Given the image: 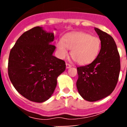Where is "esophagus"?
I'll list each match as a JSON object with an SVG mask.
<instances>
[{"label": "esophagus", "mask_w": 127, "mask_h": 127, "mask_svg": "<svg viewBox=\"0 0 127 127\" xmlns=\"http://www.w3.org/2000/svg\"><path fill=\"white\" fill-rule=\"evenodd\" d=\"M65 65H66V68H70L71 67H72V65L70 64H68V63H66V64H65Z\"/></svg>", "instance_id": "esophagus-1"}]
</instances>
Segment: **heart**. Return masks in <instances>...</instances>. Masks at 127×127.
I'll return each mask as SVG.
<instances>
[{
	"label": "heart",
	"mask_w": 127,
	"mask_h": 127,
	"mask_svg": "<svg viewBox=\"0 0 127 127\" xmlns=\"http://www.w3.org/2000/svg\"><path fill=\"white\" fill-rule=\"evenodd\" d=\"M101 40L85 32H75L65 36L57 43L59 56L65 59L71 50V56L77 63L88 64L95 60L101 49Z\"/></svg>",
	"instance_id": "b5f03b06"
}]
</instances>
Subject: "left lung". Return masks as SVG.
I'll return each instance as SVG.
<instances>
[{
	"mask_svg": "<svg viewBox=\"0 0 127 127\" xmlns=\"http://www.w3.org/2000/svg\"><path fill=\"white\" fill-rule=\"evenodd\" d=\"M94 29L101 40L100 53L91 64L77 67V89L88 101L110 95L117 84L121 69L120 56L114 39L106 32Z\"/></svg>",
	"mask_w": 127,
	"mask_h": 127,
	"instance_id": "obj_1",
	"label": "left lung"
}]
</instances>
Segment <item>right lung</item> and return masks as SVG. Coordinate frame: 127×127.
<instances>
[{
	"mask_svg": "<svg viewBox=\"0 0 127 127\" xmlns=\"http://www.w3.org/2000/svg\"><path fill=\"white\" fill-rule=\"evenodd\" d=\"M54 35L40 27L24 32L11 49L8 75L21 95L32 101L49 99L57 86V78L65 69L64 61L52 55Z\"/></svg>",
	"mask_w": 127,
	"mask_h": 127,
	"instance_id": "1",
	"label": "right lung"
}]
</instances>
